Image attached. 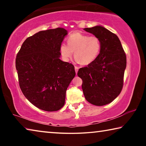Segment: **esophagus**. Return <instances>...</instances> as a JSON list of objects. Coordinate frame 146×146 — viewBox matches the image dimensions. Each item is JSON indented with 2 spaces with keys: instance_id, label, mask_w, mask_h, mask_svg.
Returning <instances> with one entry per match:
<instances>
[{
  "instance_id": "1",
  "label": "esophagus",
  "mask_w": 146,
  "mask_h": 146,
  "mask_svg": "<svg viewBox=\"0 0 146 146\" xmlns=\"http://www.w3.org/2000/svg\"><path fill=\"white\" fill-rule=\"evenodd\" d=\"M75 70L76 74H77L78 71V67H77V66H75Z\"/></svg>"
}]
</instances>
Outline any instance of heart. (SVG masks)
Segmentation results:
<instances>
[{
  "mask_svg": "<svg viewBox=\"0 0 146 146\" xmlns=\"http://www.w3.org/2000/svg\"><path fill=\"white\" fill-rule=\"evenodd\" d=\"M100 49V40L97 36L75 32L68 37V44H61L60 52L63 60L68 62L75 51L76 62L88 65L97 58Z\"/></svg>",
  "mask_w": 146,
  "mask_h": 146,
  "instance_id": "obj_1",
  "label": "heart"
}]
</instances>
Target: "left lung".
Here are the masks:
<instances>
[{
	"label": "left lung",
	"mask_w": 146,
	"mask_h": 146,
	"mask_svg": "<svg viewBox=\"0 0 146 146\" xmlns=\"http://www.w3.org/2000/svg\"><path fill=\"white\" fill-rule=\"evenodd\" d=\"M84 29L100 39L101 49L97 58L79 69L77 75L82 80L86 100L95 106H104L114 100L122 91L126 55L118 36L103 26Z\"/></svg>",
	"instance_id": "8db88e82"
}]
</instances>
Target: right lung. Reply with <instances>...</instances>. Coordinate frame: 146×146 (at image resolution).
I'll use <instances>...</instances> for the list:
<instances>
[{"label": "right lung", "mask_w": 146, "mask_h": 146, "mask_svg": "<svg viewBox=\"0 0 146 146\" xmlns=\"http://www.w3.org/2000/svg\"><path fill=\"white\" fill-rule=\"evenodd\" d=\"M67 35L62 28L39 31L26 39L17 55L22 92L32 104L46 111L63 107L66 90L75 76L73 64L59 58Z\"/></svg>", "instance_id": "right-lung-1"}]
</instances>
